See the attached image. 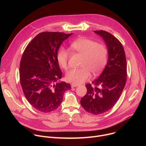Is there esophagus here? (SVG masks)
I'll use <instances>...</instances> for the list:
<instances>
[{
	"instance_id": "34e87169",
	"label": "esophagus",
	"mask_w": 146,
	"mask_h": 146,
	"mask_svg": "<svg viewBox=\"0 0 146 146\" xmlns=\"http://www.w3.org/2000/svg\"><path fill=\"white\" fill-rule=\"evenodd\" d=\"M80 85L79 84H75V83H73V84H72V87L73 88V87H77L78 86H79Z\"/></svg>"
}]
</instances>
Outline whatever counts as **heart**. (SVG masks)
<instances>
[{"label":"heart","mask_w":146,"mask_h":146,"mask_svg":"<svg viewBox=\"0 0 146 146\" xmlns=\"http://www.w3.org/2000/svg\"><path fill=\"white\" fill-rule=\"evenodd\" d=\"M70 48L82 56L81 62L82 68L72 69L66 74V79L70 82L77 84L84 82L90 78V72L94 75L97 74L106 64L108 54L107 48L92 40L79 38L71 43ZM69 58V52L68 50L62 47L58 50L56 59L61 68L68 69Z\"/></svg>","instance_id":"1"}]
</instances>
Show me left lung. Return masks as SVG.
<instances>
[{
	"mask_svg": "<svg viewBox=\"0 0 146 146\" xmlns=\"http://www.w3.org/2000/svg\"><path fill=\"white\" fill-rule=\"evenodd\" d=\"M105 41L108 48L107 65L99 78L86 85V95L81 99L87 112L98 115L110 110L119 99L127 81L125 54L120 41L105 31H94Z\"/></svg>",
	"mask_w": 146,
	"mask_h": 146,
	"instance_id": "left-lung-1",
	"label": "left lung"
}]
</instances>
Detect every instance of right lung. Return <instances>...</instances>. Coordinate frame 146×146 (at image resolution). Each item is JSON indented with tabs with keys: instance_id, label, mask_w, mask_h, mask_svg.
Instances as JSON below:
<instances>
[{
	"instance_id": "1",
	"label": "right lung",
	"mask_w": 146,
	"mask_h": 146,
	"mask_svg": "<svg viewBox=\"0 0 146 146\" xmlns=\"http://www.w3.org/2000/svg\"><path fill=\"white\" fill-rule=\"evenodd\" d=\"M72 33L44 32L28 44L19 65V80L28 102L37 110L48 113L56 109L64 92L71 88L65 82H58L62 72L56 59L63 41Z\"/></svg>"
}]
</instances>
